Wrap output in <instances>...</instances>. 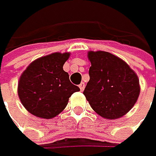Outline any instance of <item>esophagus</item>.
<instances>
[{
  "label": "esophagus",
  "mask_w": 156,
  "mask_h": 156,
  "mask_svg": "<svg viewBox=\"0 0 156 156\" xmlns=\"http://www.w3.org/2000/svg\"><path fill=\"white\" fill-rule=\"evenodd\" d=\"M79 88H80V90H81V91L83 92V91H84V89H85V83L82 82L81 84L79 85Z\"/></svg>",
  "instance_id": "obj_1"
}]
</instances>
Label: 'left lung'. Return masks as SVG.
<instances>
[{
	"label": "left lung",
	"mask_w": 156,
	"mask_h": 156,
	"mask_svg": "<svg viewBox=\"0 0 156 156\" xmlns=\"http://www.w3.org/2000/svg\"><path fill=\"white\" fill-rule=\"evenodd\" d=\"M88 58L90 80L83 94L101 117L120 118L139 98L138 76L125 61L107 51H89Z\"/></svg>",
	"instance_id": "1"
}]
</instances>
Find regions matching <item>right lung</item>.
Segmentation results:
<instances>
[{
	"mask_svg": "<svg viewBox=\"0 0 156 156\" xmlns=\"http://www.w3.org/2000/svg\"><path fill=\"white\" fill-rule=\"evenodd\" d=\"M69 52H55L36 59L21 74L18 96L23 106L38 117L50 119L67 105L68 98L79 87L73 85L63 64Z\"/></svg>",
	"mask_w": 156,
	"mask_h": 156,
	"instance_id": "add662e5",
	"label": "right lung"
}]
</instances>
